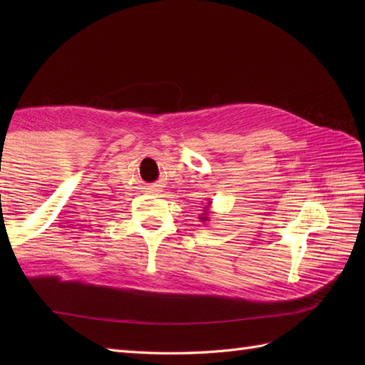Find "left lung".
<instances>
[{"label": "left lung", "mask_w": 365, "mask_h": 365, "mask_svg": "<svg viewBox=\"0 0 365 365\" xmlns=\"http://www.w3.org/2000/svg\"><path fill=\"white\" fill-rule=\"evenodd\" d=\"M210 208H212V202H210V200H208L207 205L204 207V213L199 216L200 222H207V221H210V218H208V213H210Z\"/></svg>", "instance_id": "1"}]
</instances>
